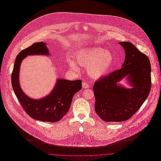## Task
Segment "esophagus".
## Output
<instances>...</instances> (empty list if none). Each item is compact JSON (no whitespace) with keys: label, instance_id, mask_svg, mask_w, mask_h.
<instances>
[{"label":"esophagus","instance_id":"obj_1","mask_svg":"<svg viewBox=\"0 0 161 161\" xmlns=\"http://www.w3.org/2000/svg\"><path fill=\"white\" fill-rule=\"evenodd\" d=\"M82 87L84 89H87L89 87V85L87 83V82H82Z\"/></svg>","mask_w":161,"mask_h":161}]
</instances>
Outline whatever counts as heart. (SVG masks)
<instances>
[{
	"label": "heart",
	"mask_w": 161,
	"mask_h": 161,
	"mask_svg": "<svg viewBox=\"0 0 161 161\" xmlns=\"http://www.w3.org/2000/svg\"><path fill=\"white\" fill-rule=\"evenodd\" d=\"M75 62L68 59V62L70 67L78 71V64L82 66H87V70L93 77H98L105 74L112 66L114 58L109 51H103V49L95 47L86 49L77 53Z\"/></svg>",
	"instance_id": "heart-1"
}]
</instances>
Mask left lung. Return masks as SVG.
<instances>
[{
    "instance_id": "1",
    "label": "left lung",
    "mask_w": 161,
    "mask_h": 161,
    "mask_svg": "<svg viewBox=\"0 0 161 161\" xmlns=\"http://www.w3.org/2000/svg\"><path fill=\"white\" fill-rule=\"evenodd\" d=\"M118 43L125 51L123 67L99 79L93 87L95 112L107 122L129 119L146 100L151 87L149 58L130 42ZM126 76L131 89L125 88L117 84Z\"/></svg>"
}]
</instances>
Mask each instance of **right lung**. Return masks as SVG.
<instances>
[{"instance_id": "obj_1", "label": "right lung", "mask_w": 161, "mask_h": 161, "mask_svg": "<svg viewBox=\"0 0 161 161\" xmlns=\"http://www.w3.org/2000/svg\"><path fill=\"white\" fill-rule=\"evenodd\" d=\"M49 55L46 44L38 42L22 50L16 57L12 73V86L23 110L31 118L45 122H57L69 111L72 98L82 89V80L58 79L51 93L43 98L34 100L24 93L19 84L21 63L28 55Z\"/></svg>"}]
</instances>
